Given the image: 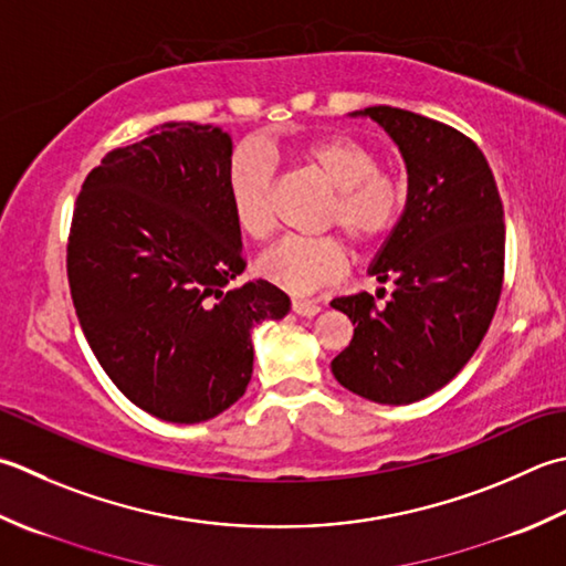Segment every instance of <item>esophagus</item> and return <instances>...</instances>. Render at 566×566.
I'll list each match as a JSON object with an SVG mask.
<instances>
[{
    "instance_id": "obj_1",
    "label": "esophagus",
    "mask_w": 566,
    "mask_h": 566,
    "mask_svg": "<svg viewBox=\"0 0 566 566\" xmlns=\"http://www.w3.org/2000/svg\"><path fill=\"white\" fill-rule=\"evenodd\" d=\"M292 312L298 316H316L321 312V304L314 298H292Z\"/></svg>"
}]
</instances>
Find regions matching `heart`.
<instances>
[{
	"mask_svg": "<svg viewBox=\"0 0 566 566\" xmlns=\"http://www.w3.org/2000/svg\"><path fill=\"white\" fill-rule=\"evenodd\" d=\"M334 193L321 226L338 228L358 250H375L392 235L407 210V184L395 171L380 169L368 144L328 132L298 144L296 149ZM228 203L235 226L252 240H264L274 228L270 161L252 149L232 154L226 171ZM346 268V245L336 235L284 238L262 254L258 272L292 294H308L338 280Z\"/></svg>",
	"mask_w": 566,
	"mask_h": 566,
	"instance_id": "b5f03b06",
	"label": "heart"
}]
</instances>
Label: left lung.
Listing matches in <instances>:
<instances>
[{"mask_svg":"<svg viewBox=\"0 0 566 566\" xmlns=\"http://www.w3.org/2000/svg\"><path fill=\"white\" fill-rule=\"evenodd\" d=\"M360 115L400 147L409 196L370 268L395 284L392 296L331 302L356 326L331 370L365 400L409 405L453 380L491 326L505 272L503 203L483 151L459 129L390 105Z\"/></svg>","mask_w":566,"mask_h":566,"instance_id":"left-lung-1","label":"left lung"}]
</instances>
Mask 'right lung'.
<instances>
[{"label":"right lung","instance_id":"1","mask_svg":"<svg viewBox=\"0 0 566 566\" xmlns=\"http://www.w3.org/2000/svg\"><path fill=\"white\" fill-rule=\"evenodd\" d=\"M228 132L166 122L105 154L73 208L69 284L77 321L117 390L176 424L218 417L248 390L252 328L290 296L245 270L228 203Z\"/></svg>","mask_w":566,"mask_h":566}]
</instances>
